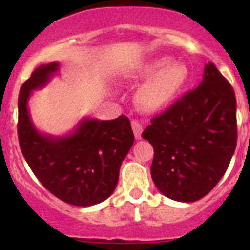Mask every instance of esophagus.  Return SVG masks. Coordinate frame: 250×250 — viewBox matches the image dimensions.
Wrapping results in <instances>:
<instances>
[{"mask_svg": "<svg viewBox=\"0 0 250 250\" xmlns=\"http://www.w3.org/2000/svg\"><path fill=\"white\" fill-rule=\"evenodd\" d=\"M132 128H133V132H134L135 139L137 140L141 139V134H143V125H141L138 121H132Z\"/></svg>", "mask_w": 250, "mask_h": 250, "instance_id": "esophagus-1", "label": "esophagus"}]
</instances>
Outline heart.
Returning <instances> with one entry per match:
<instances>
[{
	"label": "heart",
	"instance_id": "obj_1",
	"mask_svg": "<svg viewBox=\"0 0 250 250\" xmlns=\"http://www.w3.org/2000/svg\"><path fill=\"white\" fill-rule=\"evenodd\" d=\"M132 80L145 81L137 93L141 109L151 112L169 106L185 88L188 70L183 62L160 57L141 64L132 74Z\"/></svg>",
	"mask_w": 250,
	"mask_h": 250
}]
</instances>
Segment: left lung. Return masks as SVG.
Here are the masks:
<instances>
[{
  "mask_svg": "<svg viewBox=\"0 0 250 250\" xmlns=\"http://www.w3.org/2000/svg\"><path fill=\"white\" fill-rule=\"evenodd\" d=\"M143 138L153 146L151 176L161 193L195 202L228 169L237 144L233 88L208 62L196 89L151 120Z\"/></svg>",
  "mask_w": 250,
  "mask_h": 250,
  "instance_id": "obj_1",
  "label": "left lung"
}]
</instances>
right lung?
I'll return each mask as SVG.
<instances>
[{"label":"right lung","mask_w":250,"mask_h":250,"mask_svg":"<svg viewBox=\"0 0 250 250\" xmlns=\"http://www.w3.org/2000/svg\"><path fill=\"white\" fill-rule=\"evenodd\" d=\"M59 67L58 62L41 65L20 88V148L36 178L55 197L72 206H94L115 191L134 134L125 116L106 121L82 118L65 135L40 132L30 115L29 100L34 90L46 87Z\"/></svg>","instance_id":"right-lung-1"}]
</instances>
